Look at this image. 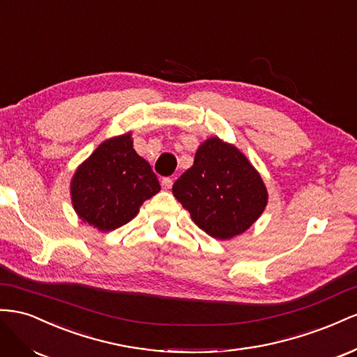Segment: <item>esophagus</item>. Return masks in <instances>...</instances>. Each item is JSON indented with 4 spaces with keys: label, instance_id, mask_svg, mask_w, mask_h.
<instances>
[{
    "label": "esophagus",
    "instance_id": "1",
    "mask_svg": "<svg viewBox=\"0 0 357 357\" xmlns=\"http://www.w3.org/2000/svg\"><path fill=\"white\" fill-rule=\"evenodd\" d=\"M172 185H173V179L172 178H162V181H161L162 190H170Z\"/></svg>",
    "mask_w": 357,
    "mask_h": 357
}]
</instances>
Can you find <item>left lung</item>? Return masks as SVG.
Instances as JSON below:
<instances>
[{"mask_svg":"<svg viewBox=\"0 0 357 357\" xmlns=\"http://www.w3.org/2000/svg\"><path fill=\"white\" fill-rule=\"evenodd\" d=\"M172 191L191 220L220 241L247 231L268 205V190L257 169L218 136L202 142L192 166Z\"/></svg>","mask_w":357,"mask_h":357,"instance_id":"obj_1","label":"left lung"}]
</instances>
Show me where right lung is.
Masks as SVG:
<instances>
[{"instance_id":"right-lung-1","label":"right lung","mask_w":357,"mask_h":357,"mask_svg":"<svg viewBox=\"0 0 357 357\" xmlns=\"http://www.w3.org/2000/svg\"><path fill=\"white\" fill-rule=\"evenodd\" d=\"M160 190L149 162L135 151L130 131L100 144L70 182L77 217L98 231L124 226Z\"/></svg>"}]
</instances>
